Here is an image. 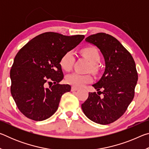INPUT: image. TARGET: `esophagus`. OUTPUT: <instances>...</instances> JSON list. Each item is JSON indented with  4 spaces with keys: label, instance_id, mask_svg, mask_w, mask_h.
I'll return each instance as SVG.
<instances>
[{
    "label": "esophagus",
    "instance_id": "obj_1",
    "mask_svg": "<svg viewBox=\"0 0 149 149\" xmlns=\"http://www.w3.org/2000/svg\"><path fill=\"white\" fill-rule=\"evenodd\" d=\"M78 90V89L77 87H74V86H72V88H71V91H77Z\"/></svg>",
    "mask_w": 149,
    "mask_h": 149
}]
</instances>
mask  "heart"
I'll return each mask as SVG.
<instances>
[{
  "label": "heart",
  "instance_id": "heart-1",
  "mask_svg": "<svg viewBox=\"0 0 149 149\" xmlns=\"http://www.w3.org/2000/svg\"><path fill=\"white\" fill-rule=\"evenodd\" d=\"M81 54L85 58H87L91 63L90 69L93 72H97V64L99 62L100 57L97 49L92 47H87L81 50ZM75 62V56L74 52L71 50L65 52L62 55L60 60V65L62 69L64 71L68 72L71 70ZM67 84L72 86L81 87L85 84H89L93 81V77L89 74H80L78 73H72L68 75L65 77Z\"/></svg>",
  "mask_w": 149,
  "mask_h": 149
}]
</instances>
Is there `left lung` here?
I'll use <instances>...</instances> for the list:
<instances>
[{
  "mask_svg": "<svg viewBox=\"0 0 149 149\" xmlns=\"http://www.w3.org/2000/svg\"><path fill=\"white\" fill-rule=\"evenodd\" d=\"M85 41L97 46L105 60V71L93 85L97 93H89L81 104L85 116L95 123L109 124L124 114L135 95L138 79L136 65L130 52L112 35L104 33L90 35Z\"/></svg>",
  "mask_w": 149,
  "mask_h": 149,
  "instance_id": "1",
  "label": "left lung"
}]
</instances>
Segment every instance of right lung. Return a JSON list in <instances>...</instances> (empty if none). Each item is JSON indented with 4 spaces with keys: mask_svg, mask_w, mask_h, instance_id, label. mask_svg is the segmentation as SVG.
Segmentation results:
<instances>
[{
    "mask_svg": "<svg viewBox=\"0 0 149 149\" xmlns=\"http://www.w3.org/2000/svg\"><path fill=\"white\" fill-rule=\"evenodd\" d=\"M83 35L65 36L54 32L37 35L22 48L10 69V92L25 116L42 121L53 115L69 85H60L64 78L60 60L84 39ZM54 84L46 88L47 83Z\"/></svg>",
    "mask_w": 149,
    "mask_h": 149,
    "instance_id": "1",
    "label": "right lung"
}]
</instances>
